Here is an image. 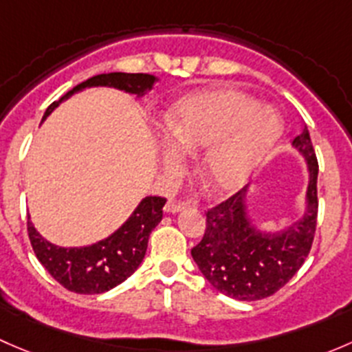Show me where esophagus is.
Here are the masks:
<instances>
[{
	"mask_svg": "<svg viewBox=\"0 0 352 352\" xmlns=\"http://www.w3.org/2000/svg\"><path fill=\"white\" fill-rule=\"evenodd\" d=\"M187 202H177V201H168L166 202V206H165V211L166 212H173V214H175V212H180V211H184V209L187 208Z\"/></svg>",
	"mask_w": 352,
	"mask_h": 352,
	"instance_id": "obj_1",
	"label": "esophagus"
}]
</instances>
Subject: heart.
I'll return each mask as SVG.
<instances>
[{
	"instance_id": "heart-1",
	"label": "heart",
	"mask_w": 352,
	"mask_h": 352,
	"mask_svg": "<svg viewBox=\"0 0 352 352\" xmlns=\"http://www.w3.org/2000/svg\"><path fill=\"white\" fill-rule=\"evenodd\" d=\"M168 143L162 148L166 177L177 180L186 155L199 158L197 173L212 194H232L250 180L283 134L281 116L269 105L232 88L206 90L182 98L165 119Z\"/></svg>"
}]
</instances>
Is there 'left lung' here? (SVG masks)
<instances>
[{"instance_id": "obj_1", "label": "left lung", "mask_w": 352, "mask_h": 352, "mask_svg": "<svg viewBox=\"0 0 352 352\" xmlns=\"http://www.w3.org/2000/svg\"><path fill=\"white\" fill-rule=\"evenodd\" d=\"M307 162L303 214L276 232L255 225L248 209V186L206 212V232L190 250L194 262L219 293L240 301L267 298L303 265L317 228L318 163L307 126L293 140Z\"/></svg>"}]
</instances>
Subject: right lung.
<instances>
[{
	"label": "right lung",
	"instance_id": "1",
	"mask_svg": "<svg viewBox=\"0 0 352 352\" xmlns=\"http://www.w3.org/2000/svg\"><path fill=\"white\" fill-rule=\"evenodd\" d=\"M158 78L146 73H104L88 78L73 90L52 102L45 110L42 122L51 112L71 95L91 87H110L143 97L155 87ZM166 199L146 196L141 199L133 214L107 239L87 247H59L44 239L35 230L28 216V239L38 262L49 274L66 289L78 294H98L126 281L143 262L148 239L155 226L162 221Z\"/></svg>",
	"mask_w": 352,
	"mask_h": 352
}]
</instances>
